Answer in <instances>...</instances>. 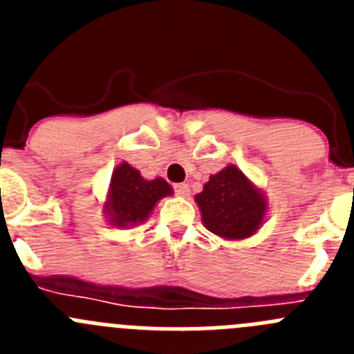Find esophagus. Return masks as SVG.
<instances>
[{"instance_id":"34e87169","label":"esophagus","mask_w":354,"mask_h":354,"mask_svg":"<svg viewBox=\"0 0 354 354\" xmlns=\"http://www.w3.org/2000/svg\"><path fill=\"white\" fill-rule=\"evenodd\" d=\"M174 189H175V195H179V196L189 195V186H187V184H175Z\"/></svg>"}]
</instances>
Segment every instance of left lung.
<instances>
[{"label":"left lung","instance_id":"left-lung-1","mask_svg":"<svg viewBox=\"0 0 354 354\" xmlns=\"http://www.w3.org/2000/svg\"><path fill=\"white\" fill-rule=\"evenodd\" d=\"M202 221L209 232L228 241H241L261 228L268 200L236 165L211 175L204 189L195 195Z\"/></svg>","mask_w":354,"mask_h":354}]
</instances>
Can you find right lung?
Instances as JSON below:
<instances>
[{"mask_svg": "<svg viewBox=\"0 0 354 354\" xmlns=\"http://www.w3.org/2000/svg\"><path fill=\"white\" fill-rule=\"evenodd\" d=\"M174 195L170 184L161 177L143 179L140 170L122 161L111 174L104 214L113 227L127 228L143 223L161 198Z\"/></svg>", "mask_w": 354, "mask_h": 354, "instance_id": "1", "label": "right lung"}]
</instances>
